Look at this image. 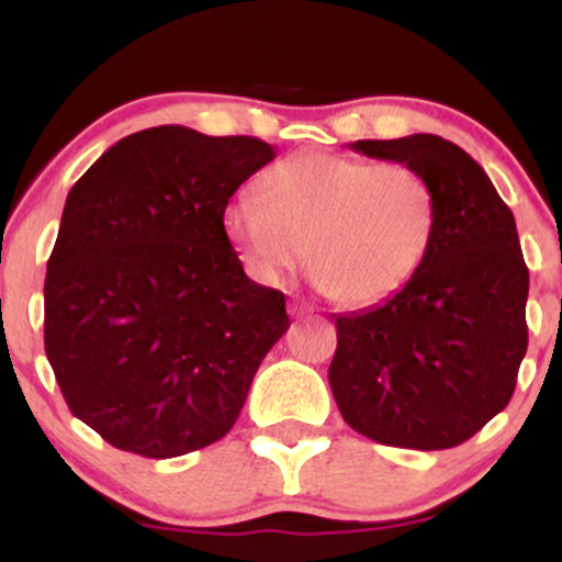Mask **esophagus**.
Instances as JSON below:
<instances>
[{"label": "esophagus", "instance_id": "obj_1", "mask_svg": "<svg viewBox=\"0 0 562 562\" xmlns=\"http://www.w3.org/2000/svg\"><path fill=\"white\" fill-rule=\"evenodd\" d=\"M290 314H293V317H308V314H312V308H308L306 303L293 301L290 303Z\"/></svg>", "mask_w": 562, "mask_h": 562}]
</instances>
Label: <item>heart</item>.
<instances>
[{"label":"heart","instance_id":"obj_1","mask_svg":"<svg viewBox=\"0 0 562 562\" xmlns=\"http://www.w3.org/2000/svg\"><path fill=\"white\" fill-rule=\"evenodd\" d=\"M438 203L428 179L398 160L303 153L237 192L224 232L256 280L282 282L303 263L327 299L370 306L398 293L428 259Z\"/></svg>","mask_w":562,"mask_h":562}]
</instances>
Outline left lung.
I'll return each mask as SVG.
<instances>
[{
  "mask_svg": "<svg viewBox=\"0 0 562 562\" xmlns=\"http://www.w3.org/2000/svg\"><path fill=\"white\" fill-rule=\"evenodd\" d=\"M351 147L420 171L438 224L428 259L398 293L335 317V404L378 443L451 449L505 409L526 357L528 269L513 211L486 171L436 134Z\"/></svg>",
  "mask_w": 562,
  "mask_h": 562,
  "instance_id": "left-lung-1",
  "label": "left lung"
}]
</instances>
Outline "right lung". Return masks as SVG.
<instances>
[{
  "instance_id": "1",
  "label": "right lung",
  "mask_w": 562,
  "mask_h": 562,
  "mask_svg": "<svg viewBox=\"0 0 562 562\" xmlns=\"http://www.w3.org/2000/svg\"><path fill=\"white\" fill-rule=\"evenodd\" d=\"M274 158L256 137L153 126L70 187L44 280V351L76 417L166 460L229 434L285 335V295L243 272L224 232L237 187Z\"/></svg>"
}]
</instances>
